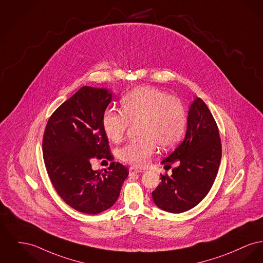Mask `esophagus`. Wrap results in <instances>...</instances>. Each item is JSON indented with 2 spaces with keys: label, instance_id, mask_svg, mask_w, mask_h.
<instances>
[{
  "label": "esophagus",
  "instance_id": "esophagus-1",
  "mask_svg": "<svg viewBox=\"0 0 263 263\" xmlns=\"http://www.w3.org/2000/svg\"><path fill=\"white\" fill-rule=\"evenodd\" d=\"M143 171L141 170V169H137V168H134V167H130L129 168V175L130 176H132V175H134V174H137V173H142Z\"/></svg>",
  "mask_w": 263,
  "mask_h": 263
}]
</instances>
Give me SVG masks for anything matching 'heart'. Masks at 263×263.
<instances>
[{
	"instance_id": "heart-1",
	"label": "heart",
	"mask_w": 263,
	"mask_h": 263,
	"mask_svg": "<svg viewBox=\"0 0 263 263\" xmlns=\"http://www.w3.org/2000/svg\"><path fill=\"white\" fill-rule=\"evenodd\" d=\"M121 106L122 111L111 108L104 112L102 127L109 140L119 143L130 123H140L141 139L119 151L120 159L134 167L147 166L159 146L170 149L185 133L186 115L183 103L159 88L138 87L124 96Z\"/></svg>"
}]
</instances>
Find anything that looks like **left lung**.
Returning a JSON list of instances; mask_svg holds the SVG:
<instances>
[{
    "mask_svg": "<svg viewBox=\"0 0 263 263\" xmlns=\"http://www.w3.org/2000/svg\"><path fill=\"white\" fill-rule=\"evenodd\" d=\"M221 159V142L216 120L201 98L192 103L183 142L163 161L176 163L171 176L161 175L153 191L155 204L169 213L180 214L195 208L208 195L216 180Z\"/></svg>",
    "mask_w": 263,
    "mask_h": 263,
    "instance_id": "1",
    "label": "left lung"
}]
</instances>
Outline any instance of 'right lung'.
<instances>
[{
    "instance_id": "right-lung-1",
    "label": "right lung",
    "mask_w": 263,
    "mask_h": 263,
    "mask_svg": "<svg viewBox=\"0 0 263 263\" xmlns=\"http://www.w3.org/2000/svg\"><path fill=\"white\" fill-rule=\"evenodd\" d=\"M112 100L107 89L83 86L47 121L43 156L59 196L80 213L96 215L117 201L129 171L111 162L103 173L93 171V158L113 160L102 117Z\"/></svg>"
}]
</instances>
